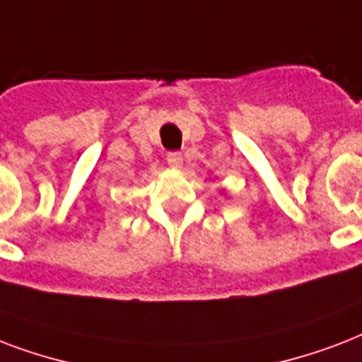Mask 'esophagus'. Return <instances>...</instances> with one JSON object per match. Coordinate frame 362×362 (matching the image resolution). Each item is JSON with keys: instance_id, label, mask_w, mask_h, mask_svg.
<instances>
[{"instance_id": "obj_1", "label": "esophagus", "mask_w": 362, "mask_h": 362, "mask_svg": "<svg viewBox=\"0 0 362 362\" xmlns=\"http://www.w3.org/2000/svg\"><path fill=\"white\" fill-rule=\"evenodd\" d=\"M168 164L172 168H181L183 166V156L179 155V153H168L166 156Z\"/></svg>"}]
</instances>
